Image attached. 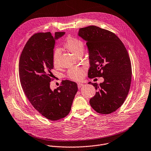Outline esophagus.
<instances>
[{"instance_id": "obj_1", "label": "esophagus", "mask_w": 151, "mask_h": 151, "mask_svg": "<svg viewBox=\"0 0 151 151\" xmlns=\"http://www.w3.org/2000/svg\"><path fill=\"white\" fill-rule=\"evenodd\" d=\"M83 86V83H78V87L79 89L81 88V87H82Z\"/></svg>"}]
</instances>
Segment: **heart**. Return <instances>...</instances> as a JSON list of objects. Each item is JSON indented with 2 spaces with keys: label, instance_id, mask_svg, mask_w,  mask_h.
<instances>
[{
  "label": "heart",
  "instance_id": "heart-1",
  "mask_svg": "<svg viewBox=\"0 0 151 151\" xmlns=\"http://www.w3.org/2000/svg\"><path fill=\"white\" fill-rule=\"evenodd\" d=\"M64 47L70 52L72 53L76 56H78L83 52L84 43L83 42L76 37L69 36L66 38ZM60 57V51L59 49H56L53 55V64L55 68L59 66ZM85 75V68L83 67H74L70 69L68 71L69 77L75 81H79L82 79Z\"/></svg>",
  "mask_w": 151,
  "mask_h": 151
}]
</instances>
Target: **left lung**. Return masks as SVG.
Segmentation results:
<instances>
[{"label":"left lung","instance_id":"left-lung-1","mask_svg":"<svg viewBox=\"0 0 151 151\" xmlns=\"http://www.w3.org/2000/svg\"><path fill=\"white\" fill-rule=\"evenodd\" d=\"M78 36L86 42L90 68L88 77H103L99 85L89 82L98 92L90 99L92 108L102 114H109L124 104L132 78L129 54L114 33L95 26L79 29Z\"/></svg>","mask_w":151,"mask_h":151}]
</instances>
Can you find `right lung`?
<instances>
[{"label": "right lung", "instance_id": "right-lung-1", "mask_svg": "<svg viewBox=\"0 0 151 151\" xmlns=\"http://www.w3.org/2000/svg\"><path fill=\"white\" fill-rule=\"evenodd\" d=\"M65 34H35L26 43L19 60V79L24 94L34 108L51 121L69 114L78 92L77 83L69 80L62 81L61 86L53 91L50 88L55 40Z\"/></svg>", "mask_w": 151, "mask_h": 151}]
</instances>
